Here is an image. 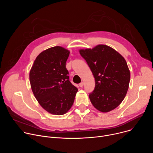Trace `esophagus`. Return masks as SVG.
<instances>
[{
    "mask_svg": "<svg viewBox=\"0 0 153 153\" xmlns=\"http://www.w3.org/2000/svg\"><path fill=\"white\" fill-rule=\"evenodd\" d=\"M83 85H84L83 82H81L80 83H79V86H80V87H82V86H83Z\"/></svg>",
    "mask_w": 153,
    "mask_h": 153,
    "instance_id": "34e87169",
    "label": "esophagus"
}]
</instances>
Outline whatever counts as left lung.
Masks as SVG:
<instances>
[{
    "label": "left lung",
    "mask_w": 153,
    "mask_h": 153,
    "mask_svg": "<svg viewBox=\"0 0 153 153\" xmlns=\"http://www.w3.org/2000/svg\"><path fill=\"white\" fill-rule=\"evenodd\" d=\"M79 53L90 68L95 79V88L89 97L97 110L107 113L117 107L128 90L130 71L124 57L105 45Z\"/></svg>",
    "instance_id": "1"
}]
</instances>
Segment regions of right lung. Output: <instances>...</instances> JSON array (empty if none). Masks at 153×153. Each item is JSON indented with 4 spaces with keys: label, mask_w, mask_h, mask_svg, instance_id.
I'll list each match as a JSON object with an SVG mask.
<instances>
[{
    "label": "right lung",
    "mask_w": 153,
    "mask_h": 153,
    "mask_svg": "<svg viewBox=\"0 0 153 153\" xmlns=\"http://www.w3.org/2000/svg\"><path fill=\"white\" fill-rule=\"evenodd\" d=\"M70 51L56 46L40 53L30 72L33 93L40 106L55 115L66 113L72 106L77 88L69 80L66 62Z\"/></svg>",
    "instance_id": "obj_1"
}]
</instances>
